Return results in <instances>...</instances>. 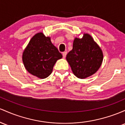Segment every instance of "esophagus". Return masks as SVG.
Returning a JSON list of instances; mask_svg holds the SVG:
<instances>
[{
	"label": "esophagus",
	"instance_id": "34e87169",
	"mask_svg": "<svg viewBox=\"0 0 125 125\" xmlns=\"http://www.w3.org/2000/svg\"><path fill=\"white\" fill-rule=\"evenodd\" d=\"M66 55H67V52H62L63 58H65V57H66Z\"/></svg>",
	"mask_w": 125,
	"mask_h": 125
}]
</instances>
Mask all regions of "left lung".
<instances>
[{"label": "left lung", "instance_id": "8db88e82", "mask_svg": "<svg viewBox=\"0 0 125 125\" xmlns=\"http://www.w3.org/2000/svg\"><path fill=\"white\" fill-rule=\"evenodd\" d=\"M66 60L77 77L83 79L95 74L103 60L102 49L89 33H84L82 38H75L71 51Z\"/></svg>", "mask_w": 125, "mask_h": 125}]
</instances>
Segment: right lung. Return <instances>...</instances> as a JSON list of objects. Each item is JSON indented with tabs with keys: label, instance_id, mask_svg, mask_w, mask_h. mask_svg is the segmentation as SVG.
I'll list each match as a JSON object with an SVG mask.
<instances>
[{
	"label": "right lung",
	"instance_id": "right-lung-1",
	"mask_svg": "<svg viewBox=\"0 0 125 125\" xmlns=\"http://www.w3.org/2000/svg\"><path fill=\"white\" fill-rule=\"evenodd\" d=\"M62 57L51 38L40 32L29 41L22 54V61L29 73L43 79L51 74L55 62Z\"/></svg>",
	"mask_w": 125,
	"mask_h": 125
}]
</instances>
